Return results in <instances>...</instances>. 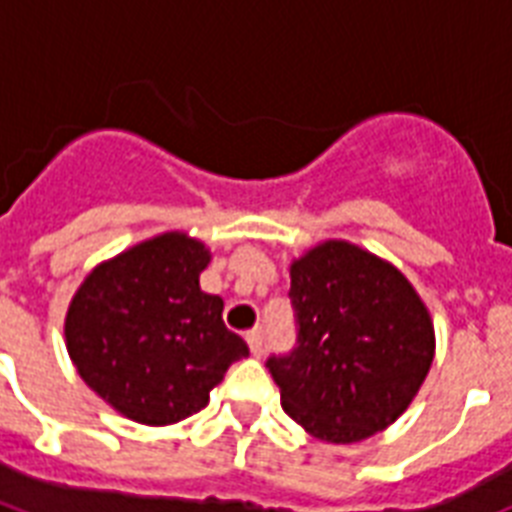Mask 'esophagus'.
Here are the masks:
<instances>
[{"label":"esophagus","instance_id":"1","mask_svg":"<svg viewBox=\"0 0 512 512\" xmlns=\"http://www.w3.org/2000/svg\"><path fill=\"white\" fill-rule=\"evenodd\" d=\"M244 337H247L249 353H252V356H260V353H263V329H249Z\"/></svg>","mask_w":512,"mask_h":512}]
</instances>
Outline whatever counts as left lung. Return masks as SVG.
Returning <instances> with one entry per match:
<instances>
[{
	"label": "left lung",
	"instance_id": "left-lung-1",
	"mask_svg": "<svg viewBox=\"0 0 512 512\" xmlns=\"http://www.w3.org/2000/svg\"><path fill=\"white\" fill-rule=\"evenodd\" d=\"M297 348L268 358L292 420L327 444H356L406 412L436 356L428 305L388 260L342 239L289 265Z\"/></svg>",
	"mask_w": 512,
	"mask_h": 512
}]
</instances>
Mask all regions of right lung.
<instances>
[{
	"instance_id": "add662e5",
	"label": "right lung",
	"mask_w": 512,
	"mask_h": 512,
	"mask_svg": "<svg viewBox=\"0 0 512 512\" xmlns=\"http://www.w3.org/2000/svg\"><path fill=\"white\" fill-rule=\"evenodd\" d=\"M212 255L183 231L159 233L95 265L66 313L76 372L140 425H172L204 409L228 366L249 356L223 324V300L201 292Z\"/></svg>"
}]
</instances>
